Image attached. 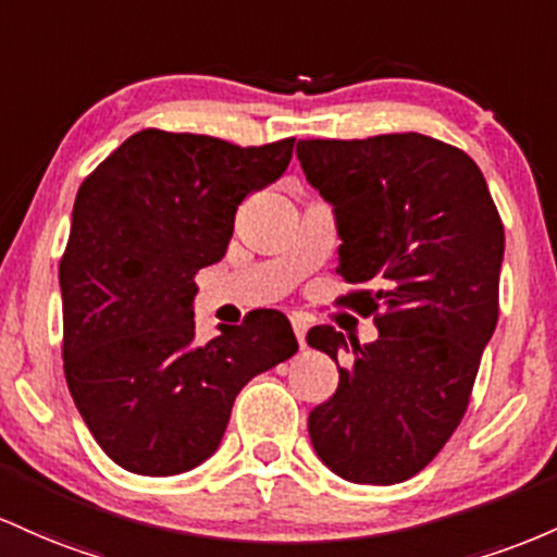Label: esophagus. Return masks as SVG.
<instances>
[{
	"instance_id": "34e87169",
	"label": "esophagus",
	"mask_w": 557,
	"mask_h": 557,
	"mask_svg": "<svg viewBox=\"0 0 557 557\" xmlns=\"http://www.w3.org/2000/svg\"><path fill=\"white\" fill-rule=\"evenodd\" d=\"M292 329H295V336H297L299 347H305V334H308V318L299 315V312H295V315H292Z\"/></svg>"
}]
</instances>
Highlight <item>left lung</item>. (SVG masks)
<instances>
[{
    "label": "left lung",
    "instance_id": "8db88e82",
    "mask_svg": "<svg viewBox=\"0 0 557 557\" xmlns=\"http://www.w3.org/2000/svg\"><path fill=\"white\" fill-rule=\"evenodd\" d=\"M305 178L334 208L336 273L371 286L345 302L379 339L347 347L334 326L308 345L339 362L334 397L308 418L312 449L355 484H397L436 458L468 408L497 326L505 231L479 165L423 134L302 139Z\"/></svg>",
    "mask_w": 557,
    "mask_h": 557
}]
</instances>
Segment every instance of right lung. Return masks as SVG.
I'll return each instance as SVG.
<instances>
[{
    "label": "right lung",
    "mask_w": 557,
    "mask_h": 557,
    "mask_svg": "<svg viewBox=\"0 0 557 557\" xmlns=\"http://www.w3.org/2000/svg\"><path fill=\"white\" fill-rule=\"evenodd\" d=\"M295 139L236 147L147 128L128 136L73 205L60 262L62 358L81 418L117 466L191 471L221 447L249 379L297 352L278 310L199 345L197 271L226 255L249 191L273 184Z\"/></svg>",
    "instance_id": "right-lung-1"
}]
</instances>
